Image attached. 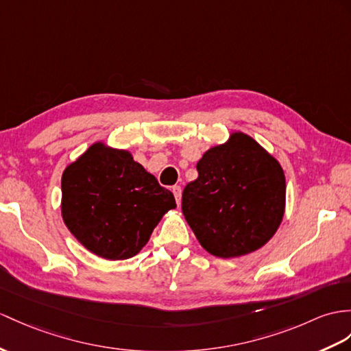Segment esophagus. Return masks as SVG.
I'll return each mask as SVG.
<instances>
[{
    "instance_id": "obj_1",
    "label": "esophagus",
    "mask_w": 351,
    "mask_h": 351,
    "mask_svg": "<svg viewBox=\"0 0 351 351\" xmlns=\"http://www.w3.org/2000/svg\"><path fill=\"white\" fill-rule=\"evenodd\" d=\"M173 193H174V196H176L177 205H180V202H182V187H180V186H174V187H173Z\"/></svg>"
}]
</instances>
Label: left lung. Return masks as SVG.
<instances>
[{"mask_svg": "<svg viewBox=\"0 0 351 351\" xmlns=\"http://www.w3.org/2000/svg\"><path fill=\"white\" fill-rule=\"evenodd\" d=\"M182 210L196 240L217 258H238L267 244L283 220L286 178L280 162L244 132H232L198 164Z\"/></svg>", "mask_w": 351, "mask_h": 351, "instance_id": "obj_1", "label": "left lung"}]
</instances>
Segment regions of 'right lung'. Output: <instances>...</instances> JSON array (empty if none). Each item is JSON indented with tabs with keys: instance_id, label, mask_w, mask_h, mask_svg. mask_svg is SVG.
<instances>
[{
	"instance_id": "right-lung-1",
	"label": "right lung",
	"mask_w": 351,
	"mask_h": 351,
	"mask_svg": "<svg viewBox=\"0 0 351 351\" xmlns=\"http://www.w3.org/2000/svg\"><path fill=\"white\" fill-rule=\"evenodd\" d=\"M61 213L84 249L108 261L130 259L147 244L174 195L128 150L98 141L62 174Z\"/></svg>"
}]
</instances>
